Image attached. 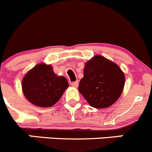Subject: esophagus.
<instances>
[{"label":"esophagus","instance_id":"esophagus-1","mask_svg":"<svg viewBox=\"0 0 152 152\" xmlns=\"http://www.w3.org/2000/svg\"><path fill=\"white\" fill-rule=\"evenodd\" d=\"M71 85L73 87H75V88H77V87L78 86V82H77V81H75V82H72V83H71Z\"/></svg>","mask_w":152,"mask_h":152}]
</instances>
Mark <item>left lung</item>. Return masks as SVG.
Masks as SVG:
<instances>
[{"mask_svg":"<svg viewBox=\"0 0 152 152\" xmlns=\"http://www.w3.org/2000/svg\"><path fill=\"white\" fill-rule=\"evenodd\" d=\"M78 90L91 106L103 109L112 106L121 95L125 75L118 65L100 55L87 61Z\"/></svg>","mask_w":152,"mask_h":152,"instance_id":"left-lung-1","label":"left lung"}]
</instances>
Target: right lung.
<instances>
[{"label":"right lung","mask_w":152,"mask_h":152,"mask_svg":"<svg viewBox=\"0 0 152 152\" xmlns=\"http://www.w3.org/2000/svg\"><path fill=\"white\" fill-rule=\"evenodd\" d=\"M69 87L66 77L58 76L51 65L40 64L28 72L22 80V90L27 100L40 107L56 103Z\"/></svg>","instance_id":"add662e5"}]
</instances>
